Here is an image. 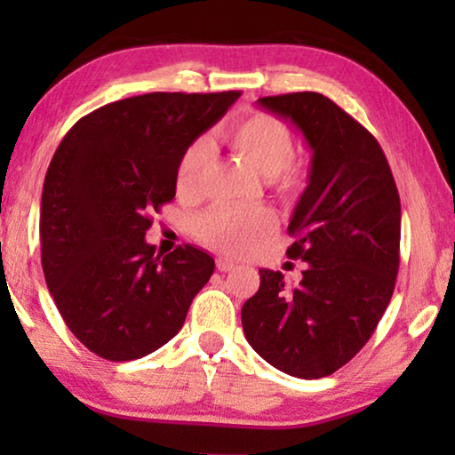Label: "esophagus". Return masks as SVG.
Returning a JSON list of instances; mask_svg holds the SVG:
<instances>
[{"label":"esophagus","mask_w":455,"mask_h":455,"mask_svg":"<svg viewBox=\"0 0 455 455\" xmlns=\"http://www.w3.org/2000/svg\"><path fill=\"white\" fill-rule=\"evenodd\" d=\"M217 269H220L221 273L234 271L235 269V263H234V260L226 259V257H220V259H217Z\"/></svg>","instance_id":"esophagus-1"}]
</instances>
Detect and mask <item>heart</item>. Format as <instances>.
Segmentation results:
<instances>
[{
	"label": "heart",
	"instance_id": "heart-1",
	"mask_svg": "<svg viewBox=\"0 0 455 455\" xmlns=\"http://www.w3.org/2000/svg\"><path fill=\"white\" fill-rule=\"evenodd\" d=\"M232 142L251 167L263 176H271L279 190H291L300 182V170L291 164L294 136L290 128L271 114H251L235 120L228 130ZM213 147L209 139H196L184 148L176 167L178 190L184 195L196 192L203 172L207 170ZM275 226V217L263 207H220L196 220V234L204 244L234 254L251 252Z\"/></svg>",
	"mask_w": 455,
	"mask_h": 455
}]
</instances>
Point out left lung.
Masks as SVG:
<instances>
[{
    "label": "left lung",
    "mask_w": 455,
    "mask_h": 455,
    "mask_svg": "<svg viewBox=\"0 0 455 455\" xmlns=\"http://www.w3.org/2000/svg\"><path fill=\"white\" fill-rule=\"evenodd\" d=\"M304 134L308 186L288 232L290 259L307 263L298 285L259 269L242 327L260 358L298 379H321L356 356L387 308L400 269L402 209L383 148L319 92L259 99Z\"/></svg>",
    "instance_id": "obj_1"
}]
</instances>
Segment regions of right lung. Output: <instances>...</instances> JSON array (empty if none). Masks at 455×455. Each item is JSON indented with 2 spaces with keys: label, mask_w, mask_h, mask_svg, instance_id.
Listing matches in <instances>:
<instances>
[{
  "label": "right lung",
  "mask_w": 455,
  "mask_h": 455,
  "mask_svg": "<svg viewBox=\"0 0 455 455\" xmlns=\"http://www.w3.org/2000/svg\"><path fill=\"white\" fill-rule=\"evenodd\" d=\"M238 91L148 92L80 117L49 164L41 263L55 307L97 356L124 363L167 344L215 260L184 244H147L151 213L176 196L184 148L232 108Z\"/></svg>",
  "instance_id": "obj_1"
}]
</instances>
